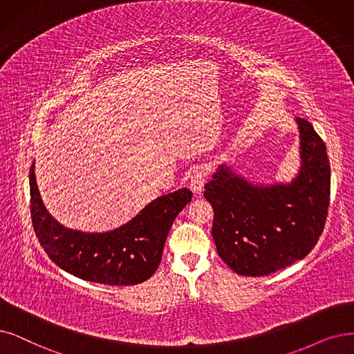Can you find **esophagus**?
Listing matches in <instances>:
<instances>
[{
	"mask_svg": "<svg viewBox=\"0 0 354 354\" xmlns=\"http://www.w3.org/2000/svg\"><path fill=\"white\" fill-rule=\"evenodd\" d=\"M205 180H206V174L203 169H196L192 176V180H190V189L194 193H201L205 186Z\"/></svg>",
	"mask_w": 354,
	"mask_h": 354,
	"instance_id": "obj_1",
	"label": "esophagus"
}]
</instances>
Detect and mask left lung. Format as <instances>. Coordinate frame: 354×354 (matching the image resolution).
Instances as JSON below:
<instances>
[{"label": "left lung", "instance_id": "obj_1", "mask_svg": "<svg viewBox=\"0 0 354 354\" xmlns=\"http://www.w3.org/2000/svg\"><path fill=\"white\" fill-rule=\"evenodd\" d=\"M296 122L302 165L289 185H252L225 164L205 185L219 257L241 276H267L302 260L324 231L331 187L327 148L308 120Z\"/></svg>", "mask_w": 354, "mask_h": 354}]
</instances>
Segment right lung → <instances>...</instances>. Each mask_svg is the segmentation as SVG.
Here are the masks:
<instances>
[{
	"mask_svg": "<svg viewBox=\"0 0 354 354\" xmlns=\"http://www.w3.org/2000/svg\"><path fill=\"white\" fill-rule=\"evenodd\" d=\"M192 196L189 189H180L157 197L118 230L81 232L52 218L41 202L35 164L30 167V212L40 245L62 270L110 286L142 283L155 273L169 228Z\"/></svg>",
	"mask_w": 354,
	"mask_h": 354,
	"instance_id": "obj_1",
	"label": "right lung"
}]
</instances>
